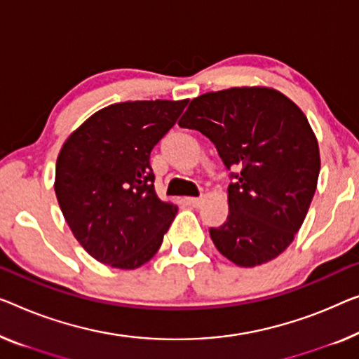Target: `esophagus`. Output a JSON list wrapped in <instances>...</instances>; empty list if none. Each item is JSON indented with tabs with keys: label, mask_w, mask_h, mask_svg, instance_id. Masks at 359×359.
<instances>
[{
	"label": "esophagus",
	"mask_w": 359,
	"mask_h": 359,
	"mask_svg": "<svg viewBox=\"0 0 359 359\" xmlns=\"http://www.w3.org/2000/svg\"><path fill=\"white\" fill-rule=\"evenodd\" d=\"M203 201H205L203 198H187V205H190L191 208H200L203 205Z\"/></svg>",
	"instance_id": "obj_1"
}]
</instances>
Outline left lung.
Listing matches in <instances>:
<instances>
[{
	"label": "left lung",
	"mask_w": 359,
	"mask_h": 359,
	"mask_svg": "<svg viewBox=\"0 0 359 359\" xmlns=\"http://www.w3.org/2000/svg\"><path fill=\"white\" fill-rule=\"evenodd\" d=\"M216 147L227 169L229 217L210 229L219 253L240 267L276 259L293 242L318 187V138L304 112L271 87H233L191 100L179 121Z\"/></svg>",
	"instance_id": "obj_1"
}]
</instances>
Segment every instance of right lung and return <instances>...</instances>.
<instances>
[{
	"label": "right lung",
	"instance_id": "1",
	"mask_svg": "<svg viewBox=\"0 0 359 359\" xmlns=\"http://www.w3.org/2000/svg\"><path fill=\"white\" fill-rule=\"evenodd\" d=\"M187 103L154 100L106 106L61 147L57 203L74 237L100 263L137 269L161 247L177 206L156 195L149 154Z\"/></svg>",
	"mask_w": 359,
	"mask_h": 359
}]
</instances>
